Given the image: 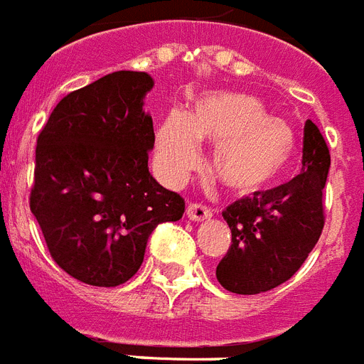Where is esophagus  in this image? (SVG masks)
Returning a JSON list of instances; mask_svg holds the SVG:
<instances>
[{
  "mask_svg": "<svg viewBox=\"0 0 364 364\" xmlns=\"http://www.w3.org/2000/svg\"><path fill=\"white\" fill-rule=\"evenodd\" d=\"M186 216H188V220H191V222H205V220H208V218H212V212L206 208V206L199 205V203H190L188 205V208H186Z\"/></svg>",
  "mask_w": 364,
  "mask_h": 364,
  "instance_id": "obj_1",
  "label": "esophagus"
}]
</instances>
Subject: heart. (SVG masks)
Returning a JSON list of instances; mask_svg holds the SVG:
<instances>
[{"instance_id":"b5f03b06","label":"heart","mask_w":364,"mask_h":364,"mask_svg":"<svg viewBox=\"0 0 364 364\" xmlns=\"http://www.w3.org/2000/svg\"><path fill=\"white\" fill-rule=\"evenodd\" d=\"M199 142L214 144L212 174L238 196H254L286 178L299 158L297 133L257 97L210 92L188 116L171 110L156 133V165L180 184L200 161Z\"/></svg>"}]
</instances>
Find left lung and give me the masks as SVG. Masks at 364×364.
Returning <instances> with one entry per match:
<instances>
[{
  "instance_id": "left-lung-1",
  "label": "left lung",
  "mask_w": 364,
  "mask_h": 364,
  "mask_svg": "<svg viewBox=\"0 0 364 364\" xmlns=\"http://www.w3.org/2000/svg\"><path fill=\"white\" fill-rule=\"evenodd\" d=\"M329 148L314 122L304 124L302 173L274 190L235 200L223 212L231 248L216 267L228 291L257 295L287 282L323 231V188Z\"/></svg>"
}]
</instances>
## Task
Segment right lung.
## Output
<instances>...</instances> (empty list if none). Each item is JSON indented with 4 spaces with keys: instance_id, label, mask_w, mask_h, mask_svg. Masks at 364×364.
<instances>
[{
    "instance_id": "right-lung-1",
    "label": "right lung",
    "mask_w": 364,
    "mask_h": 364,
    "mask_svg": "<svg viewBox=\"0 0 364 364\" xmlns=\"http://www.w3.org/2000/svg\"><path fill=\"white\" fill-rule=\"evenodd\" d=\"M152 88L148 73L105 75L65 95L37 139L31 214L52 259L90 286L126 284L154 229L184 214V199L148 171Z\"/></svg>"
}]
</instances>
